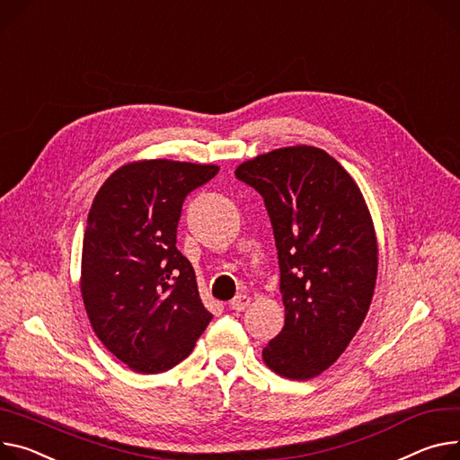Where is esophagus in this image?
I'll return each mask as SVG.
<instances>
[{"mask_svg": "<svg viewBox=\"0 0 460 460\" xmlns=\"http://www.w3.org/2000/svg\"><path fill=\"white\" fill-rule=\"evenodd\" d=\"M249 304H251V296H249V295H237V296L230 302V307H232L234 311H243L244 307H249Z\"/></svg>", "mask_w": 460, "mask_h": 460, "instance_id": "obj_1", "label": "esophagus"}]
</instances>
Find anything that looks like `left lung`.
Wrapping results in <instances>:
<instances>
[{"mask_svg":"<svg viewBox=\"0 0 460 460\" xmlns=\"http://www.w3.org/2000/svg\"><path fill=\"white\" fill-rule=\"evenodd\" d=\"M235 176L265 200L286 326L265 348L276 374L304 381L330 368L361 328L377 276V239L363 193L326 151L276 149Z\"/></svg>","mask_w":460,"mask_h":460,"instance_id":"1","label":"left lung"}]
</instances>
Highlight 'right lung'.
<instances>
[{"label": "right lung", "instance_id": "1", "mask_svg": "<svg viewBox=\"0 0 460 460\" xmlns=\"http://www.w3.org/2000/svg\"><path fill=\"white\" fill-rule=\"evenodd\" d=\"M217 165L139 160L97 191L84 230L81 293L99 341L139 374L184 361L211 321L176 249L182 202Z\"/></svg>", "mask_w": 460, "mask_h": 460}]
</instances>
